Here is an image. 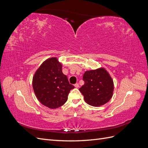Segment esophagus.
<instances>
[{"instance_id": "34e87169", "label": "esophagus", "mask_w": 148, "mask_h": 148, "mask_svg": "<svg viewBox=\"0 0 148 148\" xmlns=\"http://www.w3.org/2000/svg\"><path fill=\"white\" fill-rule=\"evenodd\" d=\"M74 86H75V88H78L79 87V84L78 83H76V84H75Z\"/></svg>"}]
</instances>
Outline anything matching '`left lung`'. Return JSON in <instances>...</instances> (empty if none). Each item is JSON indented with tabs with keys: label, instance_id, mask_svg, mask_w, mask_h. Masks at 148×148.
<instances>
[{
	"label": "left lung",
	"instance_id": "left-lung-1",
	"mask_svg": "<svg viewBox=\"0 0 148 148\" xmlns=\"http://www.w3.org/2000/svg\"><path fill=\"white\" fill-rule=\"evenodd\" d=\"M83 86L79 89L85 102L94 107H99L108 102L112 97L114 82L104 68L85 71Z\"/></svg>",
	"mask_w": 148,
	"mask_h": 148
}]
</instances>
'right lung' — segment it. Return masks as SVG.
Returning <instances> with one entry per match:
<instances>
[{"label":"right lung","mask_w":148,"mask_h":148,"mask_svg":"<svg viewBox=\"0 0 148 148\" xmlns=\"http://www.w3.org/2000/svg\"><path fill=\"white\" fill-rule=\"evenodd\" d=\"M62 68L56 57L50 58L39 67L33 78L36 96L42 104L50 109L64 105L70 90L75 88L62 73Z\"/></svg>","instance_id":"obj_1"}]
</instances>
